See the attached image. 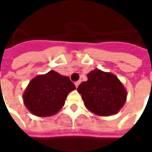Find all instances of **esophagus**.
<instances>
[{"instance_id":"34e87169","label":"esophagus","mask_w":152,"mask_h":152,"mask_svg":"<svg viewBox=\"0 0 152 152\" xmlns=\"http://www.w3.org/2000/svg\"><path fill=\"white\" fill-rule=\"evenodd\" d=\"M80 83H81V81H77V82H75V86L78 88V86L80 85Z\"/></svg>"}]
</instances>
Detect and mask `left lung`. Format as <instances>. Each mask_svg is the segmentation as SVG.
I'll return each instance as SVG.
<instances>
[{
  "label": "left lung",
  "mask_w": 152,
  "mask_h": 152,
  "mask_svg": "<svg viewBox=\"0 0 152 152\" xmlns=\"http://www.w3.org/2000/svg\"><path fill=\"white\" fill-rule=\"evenodd\" d=\"M88 80L77 91L85 107L97 116L108 117L118 113L127 99V91L118 77L112 73L94 69L87 74Z\"/></svg>",
  "instance_id": "left-lung-1"
}]
</instances>
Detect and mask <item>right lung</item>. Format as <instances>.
Listing matches in <instances>:
<instances>
[{
    "mask_svg": "<svg viewBox=\"0 0 152 152\" xmlns=\"http://www.w3.org/2000/svg\"><path fill=\"white\" fill-rule=\"evenodd\" d=\"M76 89L69 77L51 70L34 77L23 95L27 109L37 117L57 113L65 104L68 93Z\"/></svg>",
    "mask_w": 152,
    "mask_h": 152,
    "instance_id": "1",
    "label": "right lung"
}]
</instances>
